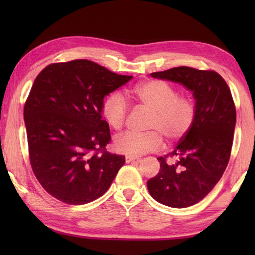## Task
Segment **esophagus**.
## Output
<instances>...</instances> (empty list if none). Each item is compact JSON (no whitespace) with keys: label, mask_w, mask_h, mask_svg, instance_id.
Returning a JSON list of instances; mask_svg holds the SVG:
<instances>
[{"label":"esophagus","mask_w":255,"mask_h":255,"mask_svg":"<svg viewBox=\"0 0 255 255\" xmlns=\"http://www.w3.org/2000/svg\"><path fill=\"white\" fill-rule=\"evenodd\" d=\"M135 159H138V157H135V156H126V162L127 163H130V162H132V161H135Z\"/></svg>","instance_id":"1"}]
</instances>
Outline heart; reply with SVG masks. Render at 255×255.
I'll use <instances>...</instances> for the list:
<instances>
[{
  "mask_svg": "<svg viewBox=\"0 0 255 255\" xmlns=\"http://www.w3.org/2000/svg\"><path fill=\"white\" fill-rule=\"evenodd\" d=\"M132 97L152 111L149 132H124L115 139L119 153L139 156L156 152L164 145L163 136L176 143L190 131L196 119V103L192 98L179 96L178 90L159 80H150L131 90ZM128 103L120 93H111L102 103V116L115 130H120L126 123Z\"/></svg>",
  "mask_w": 255,
  "mask_h": 255,
  "instance_id": "heart-1",
  "label": "heart"
}]
</instances>
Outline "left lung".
I'll return each mask as SVG.
<instances>
[{"instance_id": "obj_1", "label": "left lung", "mask_w": 255, "mask_h": 255, "mask_svg": "<svg viewBox=\"0 0 255 255\" xmlns=\"http://www.w3.org/2000/svg\"><path fill=\"white\" fill-rule=\"evenodd\" d=\"M155 79L184 85L196 100V119L173 152L157 157L161 169L147 189L161 204L185 208L204 199L226 170L236 124V109L225 80L215 71L180 66L152 73ZM178 157L176 163L166 162Z\"/></svg>"}]
</instances>
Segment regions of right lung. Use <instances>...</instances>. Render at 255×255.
I'll list each match as a JSON object with an SVG mask.
<instances>
[{
	"mask_svg": "<svg viewBox=\"0 0 255 255\" xmlns=\"http://www.w3.org/2000/svg\"><path fill=\"white\" fill-rule=\"evenodd\" d=\"M131 79L88 59L50 64L38 74L23 118L30 164L50 196L84 205L109 189L125 156L107 152L111 136L102 103Z\"/></svg>",
	"mask_w": 255,
	"mask_h": 255,
	"instance_id": "obj_1",
	"label": "right lung"
}]
</instances>
